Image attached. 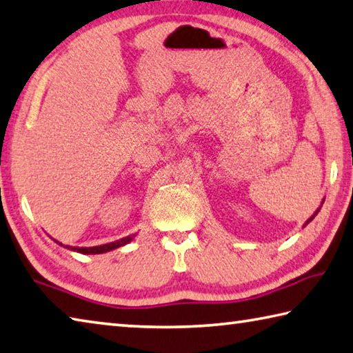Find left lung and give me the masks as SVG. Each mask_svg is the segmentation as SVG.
Here are the masks:
<instances>
[{"instance_id":"obj_1","label":"left lung","mask_w":353,"mask_h":353,"mask_svg":"<svg viewBox=\"0 0 353 353\" xmlns=\"http://www.w3.org/2000/svg\"><path fill=\"white\" fill-rule=\"evenodd\" d=\"M321 203H324V201H323V202H321ZM319 210H321V207H319V208H318V210H316V211H315V213H313V216H312V217H310V219H307V222H305V223H304V227H305V225H307V223H309V222H310V221H313V217H315V216H316V214H318V211H319Z\"/></svg>"}]
</instances>
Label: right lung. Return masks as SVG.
Listing matches in <instances>:
<instances>
[{"mask_svg":"<svg viewBox=\"0 0 353 353\" xmlns=\"http://www.w3.org/2000/svg\"><path fill=\"white\" fill-rule=\"evenodd\" d=\"M134 238H136V234L126 236V238H121L119 241H114V242H110V243H103V245H97V247H70V245H63V243L59 242V241H55V242L59 243V245H63V247H66L68 250H72V252L81 253V254H101V253H108V252H111V250L126 245V243H130Z\"/></svg>","mask_w":353,"mask_h":353,"instance_id":"1","label":"right lung"}]
</instances>
